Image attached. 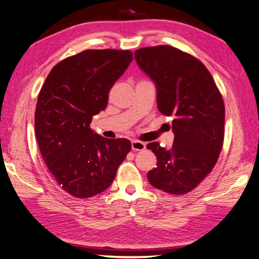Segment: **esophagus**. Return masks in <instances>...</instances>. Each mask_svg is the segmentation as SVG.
I'll return each mask as SVG.
<instances>
[{"mask_svg": "<svg viewBox=\"0 0 259 259\" xmlns=\"http://www.w3.org/2000/svg\"><path fill=\"white\" fill-rule=\"evenodd\" d=\"M131 148H133L134 151H143L146 148V144L140 142V140H133V142H131Z\"/></svg>", "mask_w": 259, "mask_h": 259, "instance_id": "esophagus-1", "label": "esophagus"}]
</instances>
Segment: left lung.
<instances>
[{
  "mask_svg": "<svg viewBox=\"0 0 259 259\" xmlns=\"http://www.w3.org/2000/svg\"><path fill=\"white\" fill-rule=\"evenodd\" d=\"M139 68L156 87L159 111L172 116V147L147 145L156 166L147 179L170 194H185L211 172L224 142V102L211 74L199 59L170 46L135 51Z\"/></svg>",
  "mask_w": 259,
  "mask_h": 259,
  "instance_id": "1",
  "label": "left lung"
}]
</instances>
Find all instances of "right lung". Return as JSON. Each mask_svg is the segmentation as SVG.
I'll return each instance as SVG.
<instances>
[{
	"label": "right lung",
	"instance_id": "obj_1",
	"mask_svg": "<svg viewBox=\"0 0 259 259\" xmlns=\"http://www.w3.org/2000/svg\"><path fill=\"white\" fill-rule=\"evenodd\" d=\"M128 50H85L51 69L38 94L35 136L56 182L75 198H91L111 186L131 150L125 138H104L91 130L108 93L129 64Z\"/></svg>",
	"mask_w": 259,
	"mask_h": 259
}]
</instances>
